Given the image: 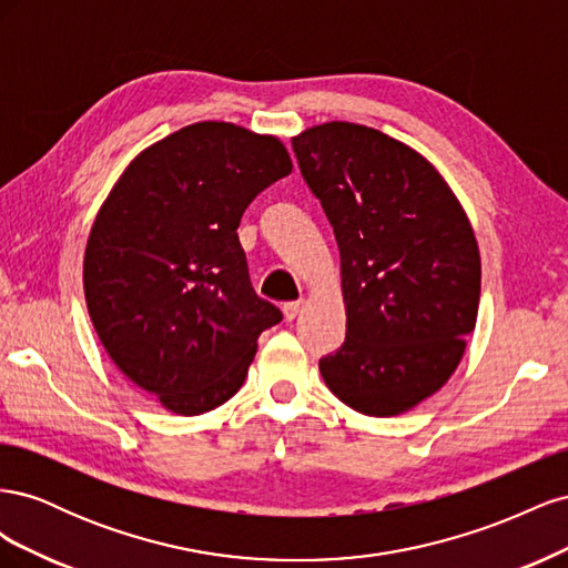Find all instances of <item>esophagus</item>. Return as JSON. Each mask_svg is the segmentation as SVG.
<instances>
[{
  "label": "esophagus",
  "instance_id": "obj_1",
  "mask_svg": "<svg viewBox=\"0 0 568 568\" xmlns=\"http://www.w3.org/2000/svg\"><path fill=\"white\" fill-rule=\"evenodd\" d=\"M301 307H303V301H291V303H284V317L291 322V320H296V315L301 313Z\"/></svg>",
  "mask_w": 568,
  "mask_h": 568
}]
</instances>
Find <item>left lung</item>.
I'll return each instance as SVG.
<instances>
[{
    "mask_svg": "<svg viewBox=\"0 0 568 568\" xmlns=\"http://www.w3.org/2000/svg\"><path fill=\"white\" fill-rule=\"evenodd\" d=\"M291 144L341 253L346 341L322 379L355 412L403 415L450 379L476 326L471 222L438 170L379 130L332 120Z\"/></svg>",
    "mask_w": 568,
    "mask_h": 568,
    "instance_id": "obj_1",
    "label": "left lung"
}]
</instances>
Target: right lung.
I'll return each mask as SVG.
<instances>
[{
	"mask_svg": "<svg viewBox=\"0 0 568 568\" xmlns=\"http://www.w3.org/2000/svg\"><path fill=\"white\" fill-rule=\"evenodd\" d=\"M291 168L277 136L205 120L144 149L101 203L82 263L90 320L115 367L175 415L227 403L282 322L236 227Z\"/></svg>",
	"mask_w": 568,
	"mask_h": 568,
	"instance_id": "add662e5",
	"label": "right lung"
}]
</instances>
